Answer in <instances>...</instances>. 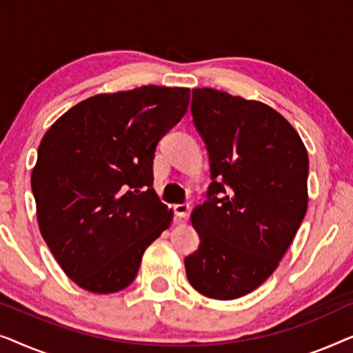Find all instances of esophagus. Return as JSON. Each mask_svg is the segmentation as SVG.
Returning <instances> with one entry per match:
<instances>
[{"mask_svg": "<svg viewBox=\"0 0 353 353\" xmlns=\"http://www.w3.org/2000/svg\"><path fill=\"white\" fill-rule=\"evenodd\" d=\"M173 212H175V215L180 220L186 219L188 212H190V204H175V205H173Z\"/></svg>", "mask_w": 353, "mask_h": 353, "instance_id": "obj_1", "label": "esophagus"}]
</instances>
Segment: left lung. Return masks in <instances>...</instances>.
Returning a JSON list of instances; mask_svg holds the SVG:
<instances>
[{
	"label": "left lung",
	"instance_id": "1",
	"mask_svg": "<svg viewBox=\"0 0 353 353\" xmlns=\"http://www.w3.org/2000/svg\"><path fill=\"white\" fill-rule=\"evenodd\" d=\"M191 114L212 183L191 214L201 244L185 259L186 276L202 296L233 301L267 281L291 245L307 212L308 154L260 101L196 88Z\"/></svg>",
	"mask_w": 353,
	"mask_h": 353
}]
</instances>
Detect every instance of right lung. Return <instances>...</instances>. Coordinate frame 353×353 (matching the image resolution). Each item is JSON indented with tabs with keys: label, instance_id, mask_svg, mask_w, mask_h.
<instances>
[{
	"label": "right lung",
	"instance_id": "right-lung-1",
	"mask_svg": "<svg viewBox=\"0 0 353 353\" xmlns=\"http://www.w3.org/2000/svg\"><path fill=\"white\" fill-rule=\"evenodd\" d=\"M190 88L141 86L81 101L43 137L32 170L40 233L85 291L112 294L172 223L152 188L156 146L180 122Z\"/></svg>",
	"mask_w": 353,
	"mask_h": 353
}]
</instances>
